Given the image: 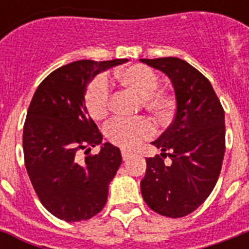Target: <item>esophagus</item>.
Here are the masks:
<instances>
[{
	"label": "esophagus",
	"instance_id": "34e87169",
	"mask_svg": "<svg viewBox=\"0 0 249 249\" xmlns=\"http://www.w3.org/2000/svg\"><path fill=\"white\" fill-rule=\"evenodd\" d=\"M132 155H133L132 152L126 151V150H123V151H121V156H123V159H124V160H128Z\"/></svg>",
	"mask_w": 249,
	"mask_h": 249
}]
</instances>
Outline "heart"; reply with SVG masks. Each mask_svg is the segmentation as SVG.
I'll return each instance as SVG.
<instances>
[{
	"instance_id": "heart-1",
	"label": "heart",
	"mask_w": 249,
	"mask_h": 249,
	"mask_svg": "<svg viewBox=\"0 0 249 249\" xmlns=\"http://www.w3.org/2000/svg\"><path fill=\"white\" fill-rule=\"evenodd\" d=\"M109 81L141 95L143 108L158 121H168L173 115L176 107L173 93L158 88L160 79L152 68L144 64H133L117 71L111 79L97 77L88 85L84 93V103L94 120H103L108 115L111 106ZM154 134L155 129L146 119H115L106 126V136L109 142L128 150L140 146L142 142L152 138Z\"/></svg>"
}]
</instances>
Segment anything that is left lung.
<instances>
[{
	"label": "left lung",
	"instance_id": "1",
	"mask_svg": "<svg viewBox=\"0 0 249 249\" xmlns=\"http://www.w3.org/2000/svg\"><path fill=\"white\" fill-rule=\"evenodd\" d=\"M141 62L172 80L177 101L173 123L152 142L163 154L146 159L141 193L154 212L172 218L187 216L204 203L220 176L224 108L209 80L185 60L168 56ZM165 156L172 160L170 164L163 163Z\"/></svg>",
	"mask_w": 249,
	"mask_h": 249
}]
</instances>
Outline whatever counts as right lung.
Wrapping results in <instances>:
<instances>
[{
	"mask_svg": "<svg viewBox=\"0 0 249 249\" xmlns=\"http://www.w3.org/2000/svg\"><path fill=\"white\" fill-rule=\"evenodd\" d=\"M125 62H72L45 77L33 94L23 129L25 168L42 205L60 220H89L106 205L121 152L107 142L89 155L103 137L86 111L84 93L99 72Z\"/></svg>",
	"mask_w": 249,
	"mask_h": 249,
	"instance_id": "1",
	"label": "right lung"
}]
</instances>
